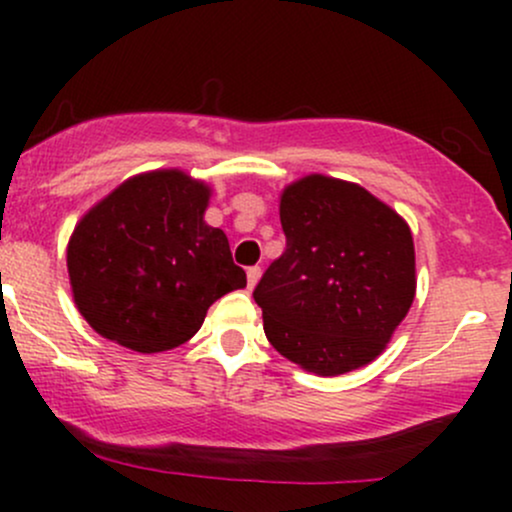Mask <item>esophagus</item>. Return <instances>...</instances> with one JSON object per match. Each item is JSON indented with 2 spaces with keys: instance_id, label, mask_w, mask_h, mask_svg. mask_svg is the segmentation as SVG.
I'll return each instance as SVG.
<instances>
[{
  "instance_id": "34e87169",
  "label": "esophagus",
  "mask_w": 512,
  "mask_h": 512,
  "mask_svg": "<svg viewBox=\"0 0 512 512\" xmlns=\"http://www.w3.org/2000/svg\"><path fill=\"white\" fill-rule=\"evenodd\" d=\"M260 276H262L260 267H250L248 269V286H250V289H255L257 281H260Z\"/></svg>"
}]
</instances>
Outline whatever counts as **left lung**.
Wrapping results in <instances>:
<instances>
[{"label": "left lung", "mask_w": 512, "mask_h": 512, "mask_svg": "<svg viewBox=\"0 0 512 512\" xmlns=\"http://www.w3.org/2000/svg\"><path fill=\"white\" fill-rule=\"evenodd\" d=\"M286 252L255 289L264 334L308 373L368 366L416 296L409 223L358 182L310 173L279 197Z\"/></svg>", "instance_id": "8db88e82"}]
</instances>
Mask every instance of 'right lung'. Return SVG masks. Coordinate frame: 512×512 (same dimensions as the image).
Returning <instances> with one entry per match:
<instances>
[{
	"label": "right lung",
	"mask_w": 512,
	"mask_h": 512,
	"mask_svg": "<svg viewBox=\"0 0 512 512\" xmlns=\"http://www.w3.org/2000/svg\"><path fill=\"white\" fill-rule=\"evenodd\" d=\"M211 185L180 168L132 175L76 221L74 305L101 337L158 354L192 339L209 305L245 289L228 238L204 221Z\"/></svg>",
	"instance_id": "right-lung-1"
}]
</instances>
